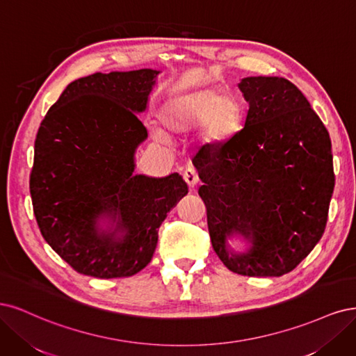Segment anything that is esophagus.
<instances>
[{
  "label": "esophagus",
  "instance_id": "esophagus-1",
  "mask_svg": "<svg viewBox=\"0 0 356 356\" xmlns=\"http://www.w3.org/2000/svg\"><path fill=\"white\" fill-rule=\"evenodd\" d=\"M183 179L188 183L191 188L197 186L198 181H200V176H198V171L195 170L193 167H188L185 171H183Z\"/></svg>",
  "mask_w": 356,
  "mask_h": 356
}]
</instances>
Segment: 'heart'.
<instances>
[{
  "mask_svg": "<svg viewBox=\"0 0 356 356\" xmlns=\"http://www.w3.org/2000/svg\"><path fill=\"white\" fill-rule=\"evenodd\" d=\"M170 133H186L200 127L201 140L216 146L236 134L243 121L239 102L219 88L195 90L171 97L161 113ZM161 139V134H158Z\"/></svg>",
  "mask_w": 356,
  "mask_h": 356,
  "instance_id": "b5f03b06",
  "label": "heart"
}]
</instances>
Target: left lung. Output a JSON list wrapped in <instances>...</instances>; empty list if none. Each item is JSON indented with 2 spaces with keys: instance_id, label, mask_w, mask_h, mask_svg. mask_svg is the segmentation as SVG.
I'll return each mask as SVG.
<instances>
[{
  "instance_id": "1",
  "label": "left lung",
  "mask_w": 356,
  "mask_h": 356,
  "mask_svg": "<svg viewBox=\"0 0 356 356\" xmlns=\"http://www.w3.org/2000/svg\"><path fill=\"white\" fill-rule=\"evenodd\" d=\"M238 87L248 102L244 129L193 156L198 193L223 265L245 277H281L325 231L334 189L330 134L289 79L247 76ZM234 234L249 239L245 254L230 251Z\"/></svg>"
}]
</instances>
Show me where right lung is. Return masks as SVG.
Segmentation results:
<instances>
[{"label": "right lung", "mask_w": 356, "mask_h": 356, "mask_svg": "<svg viewBox=\"0 0 356 356\" xmlns=\"http://www.w3.org/2000/svg\"><path fill=\"white\" fill-rule=\"evenodd\" d=\"M159 71L93 74L72 81L44 117L29 189L41 235L67 265L109 280L151 261L158 229L188 193L177 173L133 175ZM108 218L111 226L99 227Z\"/></svg>", "instance_id": "right-lung-1"}]
</instances>
